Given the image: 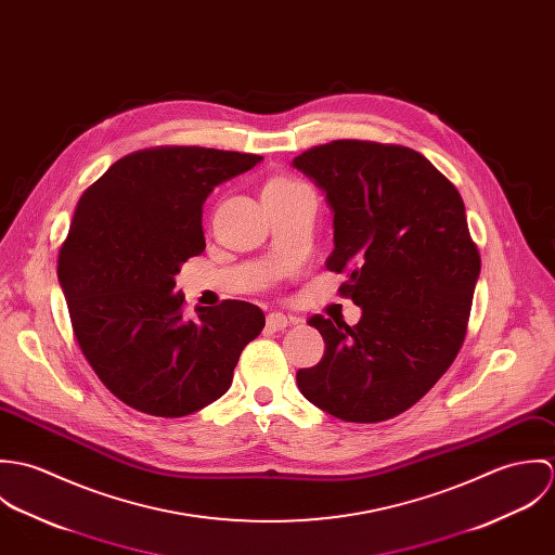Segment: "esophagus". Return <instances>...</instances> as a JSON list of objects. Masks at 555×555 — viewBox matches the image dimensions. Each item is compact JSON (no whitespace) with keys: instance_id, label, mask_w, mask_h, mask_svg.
<instances>
[{"instance_id":"1","label":"esophagus","mask_w":555,"mask_h":555,"mask_svg":"<svg viewBox=\"0 0 555 555\" xmlns=\"http://www.w3.org/2000/svg\"><path fill=\"white\" fill-rule=\"evenodd\" d=\"M297 320L293 317H286V314H282V312H271L269 317H267V326L271 328V331H284L286 326H291V324H295Z\"/></svg>"}]
</instances>
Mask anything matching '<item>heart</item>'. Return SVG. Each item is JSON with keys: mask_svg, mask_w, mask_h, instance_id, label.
Masks as SVG:
<instances>
[{"mask_svg": "<svg viewBox=\"0 0 555 555\" xmlns=\"http://www.w3.org/2000/svg\"><path fill=\"white\" fill-rule=\"evenodd\" d=\"M297 185V181L288 179V177H273L264 183V190L262 192H275V190H286V188H293Z\"/></svg>", "mask_w": 555, "mask_h": 555, "instance_id": "heart-1", "label": "heart"}]
</instances>
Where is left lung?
I'll use <instances>...</instances> for the list:
<instances>
[{
  "mask_svg": "<svg viewBox=\"0 0 555 555\" xmlns=\"http://www.w3.org/2000/svg\"><path fill=\"white\" fill-rule=\"evenodd\" d=\"M333 209L326 269L346 273L339 295L361 320L310 318L320 363L297 385L348 423H380L414 405L464 346L480 273L457 188L418 152L374 141H331L293 162Z\"/></svg>",
  "mask_w": 555,
  "mask_h": 555,
  "instance_id": "left-lung-1",
  "label": "left lung"
}]
</instances>
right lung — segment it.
<instances>
[{"label": "right lung", "mask_w": 555, "mask_h": 555, "mask_svg": "<svg viewBox=\"0 0 555 555\" xmlns=\"http://www.w3.org/2000/svg\"><path fill=\"white\" fill-rule=\"evenodd\" d=\"M262 156L162 145L117 159L79 198L57 278L80 352L102 385L152 416H185L224 396L260 308L227 299L185 317L179 267L205 251L209 192Z\"/></svg>", "instance_id": "right-lung-1"}]
</instances>
